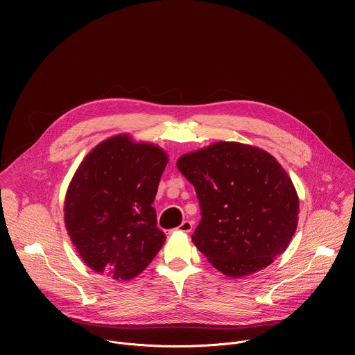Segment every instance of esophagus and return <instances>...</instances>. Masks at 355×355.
<instances>
[{
	"label": "esophagus",
	"mask_w": 355,
	"mask_h": 355,
	"mask_svg": "<svg viewBox=\"0 0 355 355\" xmlns=\"http://www.w3.org/2000/svg\"><path fill=\"white\" fill-rule=\"evenodd\" d=\"M178 232H184V233H189L192 230V222L189 220H184L178 227H177Z\"/></svg>",
	"instance_id": "34e87169"
}]
</instances>
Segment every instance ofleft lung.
I'll return each instance as SVG.
<instances>
[{
    "mask_svg": "<svg viewBox=\"0 0 355 355\" xmlns=\"http://www.w3.org/2000/svg\"><path fill=\"white\" fill-rule=\"evenodd\" d=\"M177 167L200 207L192 241L218 271L232 278L254 274L286 250L297 226L299 198L270 153L218 141L181 156Z\"/></svg>",
    "mask_w": 355,
    "mask_h": 355,
    "instance_id": "left-lung-1",
    "label": "left lung"
}]
</instances>
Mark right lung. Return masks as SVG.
<instances>
[{"instance_id": "obj_1", "label": "right lung", "mask_w": 355, "mask_h": 355, "mask_svg": "<svg viewBox=\"0 0 355 355\" xmlns=\"http://www.w3.org/2000/svg\"><path fill=\"white\" fill-rule=\"evenodd\" d=\"M166 151L118 135L99 143L77 168L64 200V223L80 259L116 281L137 277L166 241L155 202Z\"/></svg>"}]
</instances>
